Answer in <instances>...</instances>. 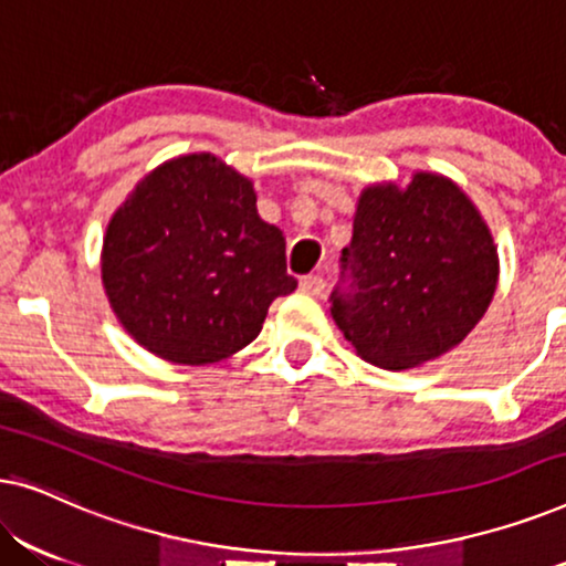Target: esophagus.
<instances>
[{"mask_svg": "<svg viewBox=\"0 0 566 566\" xmlns=\"http://www.w3.org/2000/svg\"><path fill=\"white\" fill-rule=\"evenodd\" d=\"M298 289L304 291L306 296H322L324 289H327V283H324L322 275H306V277H301Z\"/></svg>", "mask_w": 566, "mask_h": 566, "instance_id": "1", "label": "esophagus"}]
</instances>
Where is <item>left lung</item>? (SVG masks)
Listing matches in <instances>:
<instances>
[{"instance_id":"8db88e82","label":"left lung","mask_w":566,"mask_h":566,"mask_svg":"<svg viewBox=\"0 0 566 566\" xmlns=\"http://www.w3.org/2000/svg\"><path fill=\"white\" fill-rule=\"evenodd\" d=\"M332 319L363 360L405 370L463 343L500 277L492 231L459 185L415 172L363 188Z\"/></svg>"}]
</instances>
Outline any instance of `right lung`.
<instances>
[{
	"label": "right lung",
	"instance_id": "right-lung-1",
	"mask_svg": "<svg viewBox=\"0 0 566 566\" xmlns=\"http://www.w3.org/2000/svg\"><path fill=\"white\" fill-rule=\"evenodd\" d=\"M99 270L123 329L177 366L239 353L268 306L296 291L283 231L260 219L252 180L208 151L138 180L107 223Z\"/></svg>",
	"mask_w": 566,
	"mask_h": 566
}]
</instances>
